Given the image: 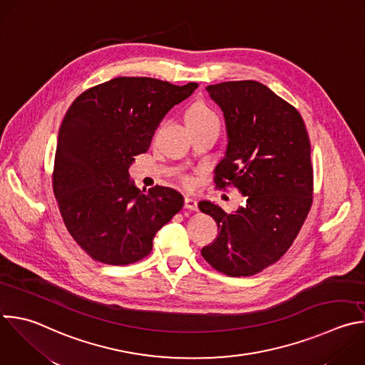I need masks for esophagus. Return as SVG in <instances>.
<instances>
[{"label": "esophagus", "instance_id": "34e87169", "mask_svg": "<svg viewBox=\"0 0 365 365\" xmlns=\"http://www.w3.org/2000/svg\"><path fill=\"white\" fill-rule=\"evenodd\" d=\"M185 209L197 210V200H195L192 197H185Z\"/></svg>", "mask_w": 365, "mask_h": 365}]
</instances>
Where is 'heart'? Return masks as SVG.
<instances>
[{"label": "heart", "instance_id": "b5f03b06", "mask_svg": "<svg viewBox=\"0 0 365 365\" xmlns=\"http://www.w3.org/2000/svg\"><path fill=\"white\" fill-rule=\"evenodd\" d=\"M193 121H217V117L203 103H196L186 113V123H193ZM183 183L186 186H192V180L189 178H183Z\"/></svg>", "mask_w": 365, "mask_h": 365}]
</instances>
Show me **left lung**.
<instances>
[{"label":"left lung","instance_id":"obj_1","mask_svg":"<svg viewBox=\"0 0 365 365\" xmlns=\"http://www.w3.org/2000/svg\"><path fill=\"white\" fill-rule=\"evenodd\" d=\"M206 90L227 133L215 183L233 185L247 205L226 213L209 200L199 203L219 229L202 257L227 277H251L281 259L312 206L309 138L298 110L262 83L225 81Z\"/></svg>","mask_w":365,"mask_h":365}]
</instances>
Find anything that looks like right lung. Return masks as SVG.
<instances>
[{
    "label": "right lung",
    "mask_w": 365,
    "mask_h": 365,
    "mask_svg": "<svg viewBox=\"0 0 365 365\" xmlns=\"http://www.w3.org/2000/svg\"><path fill=\"white\" fill-rule=\"evenodd\" d=\"M197 87L150 77H117L81 93L58 132L53 190L70 235L94 261L129 265L148 257L153 237L183 206V196L130 180L166 113Z\"/></svg>",
    "instance_id": "add662e5"
}]
</instances>
